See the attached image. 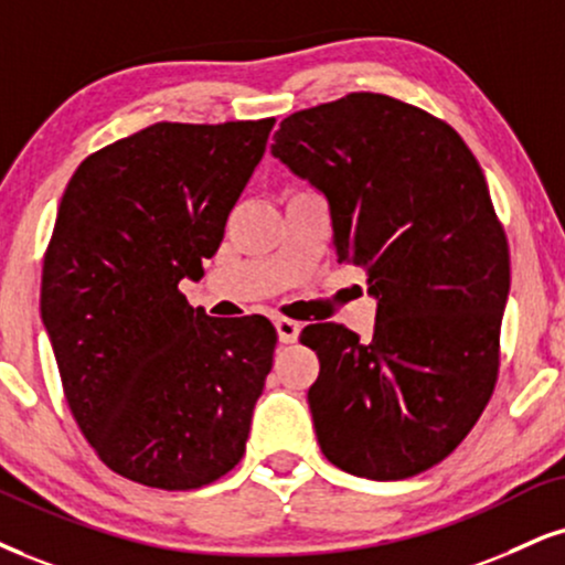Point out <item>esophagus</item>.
Returning <instances> with one entry per match:
<instances>
[{"label":"esophagus","mask_w":565,"mask_h":565,"mask_svg":"<svg viewBox=\"0 0 565 565\" xmlns=\"http://www.w3.org/2000/svg\"><path fill=\"white\" fill-rule=\"evenodd\" d=\"M275 327H277V335H280V343H296L298 335H301V322H296V319L280 317L275 322Z\"/></svg>","instance_id":"obj_1"}]
</instances>
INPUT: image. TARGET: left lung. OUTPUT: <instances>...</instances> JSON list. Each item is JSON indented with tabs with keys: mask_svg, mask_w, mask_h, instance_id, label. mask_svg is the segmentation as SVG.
<instances>
[{
	"mask_svg": "<svg viewBox=\"0 0 565 565\" xmlns=\"http://www.w3.org/2000/svg\"><path fill=\"white\" fill-rule=\"evenodd\" d=\"M271 154L330 201L340 262L366 271L374 338L309 324L319 448L348 475L406 479L469 435L498 382L511 256L477 157L440 117L348 94L285 117Z\"/></svg>",
	"mask_w": 565,
	"mask_h": 565,
	"instance_id": "obj_1",
	"label": "left lung"
}]
</instances>
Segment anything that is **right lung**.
Wrapping results in <instances>:
<instances>
[{"mask_svg": "<svg viewBox=\"0 0 565 565\" xmlns=\"http://www.w3.org/2000/svg\"><path fill=\"white\" fill-rule=\"evenodd\" d=\"M275 117L157 122L81 162L41 271V319L73 419L115 475L196 490L246 452L271 369L269 319L193 309Z\"/></svg>", "mask_w": 565, "mask_h": 565, "instance_id": "add662e5", "label": "right lung"}]
</instances>
